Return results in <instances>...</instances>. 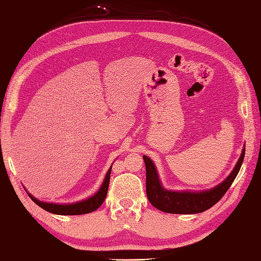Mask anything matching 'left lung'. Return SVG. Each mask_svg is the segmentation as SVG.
<instances>
[{"mask_svg":"<svg viewBox=\"0 0 261 261\" xmlns=\"http://www.w3.org/2000/svg\"><path fill=\"white\" fill-rule=\"evenodd\" d=\"M246 145L242 148L240 158L229 176L217 187L210 190L192 192V191H170L162 187L160 177L153 161L146 155L143 156L146 166V194L150 204L166 213L193 214L201 213L221 200L225 192L238 175L245 159Z\"/></svg>","mask_w":261,"mask_h":261,"instance_id":"left-lung-1","label":"left lung"}]
</instances>
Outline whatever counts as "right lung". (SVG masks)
Segmentation results:
<instances>
[{
  "label": "right lung",
  "instance_id": "1",
  "mask_svg": "<svg viewBox=\"0 0 261 261\" xmlns=\"http://www.w3.org/2000/svg\"><path fill=\"white\" fill-rule=\"evenodd\" d=\"M111 172H112V167L108 170L100 189L97 191V193H95V195H92L90 198L83 201L74 202V203H69V204L49 203V202H42L36 199L30 193L28 194L34 203H37L40 207H42V209H44L45 211L51 212V213L60 214V216H78V214L90 213L92 211L97 210L106 199L108 185H109V178H111Z\"/></svg>",
  "mask_w": 261,
  "mask_h": 261
}]
</instances>
